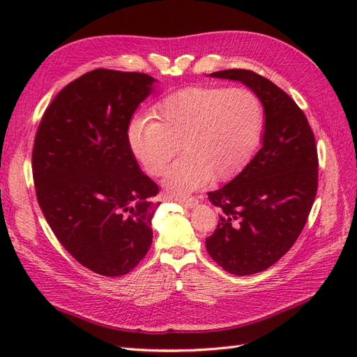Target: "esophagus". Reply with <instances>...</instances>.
I'll return each mask as SVG.
<instances>
[{
  "instance_id": "34e87169",
  "label": "esophagus",
  "mask_w": 357,
  "mask_h": 357,
  "mask_svg": "<svg viewBox=\"0 0 357 357\" xmlns=\"http://www.w3.org/2000/svg\"><path fill=\"white\" fill-rule=\"evenodd\" d=\"M174 201L177 204H180L181 207L185 208H195L198 205V199L193 198V197H189V198H174Z\"/></svg>"
}]
</instances>
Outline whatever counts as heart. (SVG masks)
<instances>
[{
    "label": "heart",
    "instance_id": "heart-1",
    "mask_svg": "<svg viewBox=\"0 0 357 357\" xmlns=\"http://www.w3.org/2000/svg\"><path fill=\"white\" fill-rule=\"evenodd\" d=\"M149 116L128 126V144L150 176H160L178 150L185 156L164 177L172 195H188L205 183L223 181L238 172L261 138L264 110L244 88L189 86L168 95Z\"/></svg>",
    "mask_w": 357,
    "mask_h": 357
}]
</instances>
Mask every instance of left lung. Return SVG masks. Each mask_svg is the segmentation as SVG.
<instances>
[{"label":"left lung","mask_w":357,"mask_h":357,"mask_svg":"<svg viewBox=\"0 0 357 357\" xmlns=\"http://www.w3.org/2000/svg\"><path fill=\"white\" fill-rule=\"evenodd\" d=\"M210 77L243 83L264 107L259 152L228 185L208 192L223 214L207 252L226 273L250 275L274 265L304 229L317 192V147L305 114L273 82L248 70Z\"/></svg>","instance_id":"1"}]
</instances>
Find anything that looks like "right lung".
Wrapping results in <instances>:
<instances>
[{"label":"right lung","instance_id":"1","mask_svg":"<svg viewBox=\"0 0 357 357\" xmlns=\"http://www.w3.org/2000/svg\"><path fill=\"white\" fill-rule=\"evenodd\" d=\"M156 82L144 73H86L50 102L36 135L40 208L75 261L105 277L132 271L152 245L159 188L129 149L128 126Z\"/></svg>","mask_w":357,"mask_h":357}]
</instances>
